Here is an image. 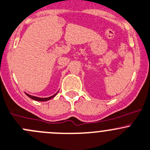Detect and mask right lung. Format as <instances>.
Wrapping results in <instances>:
<instances>
[{"mask_svg": "<svg viewBox=\"0 0 150 150\" xmlns=\"http://www.w3.org/2000/svg\"><path fill=\"white\" fill-rule=\"evenodd\" d=\"M58 92H59V90L55 93V94H54L53 96H50V97H48V98L36 97V96H31V95H29L28 93H25V94H26L27 96L30 98L33 99V100H37V101H47V100H50V99L52 98H54V96L57 94V93H58Z\"/></svg>", "mask_w": 150, "mask_h": 150, "instance_id": "1", "label": "right lung"}]
</instances>
